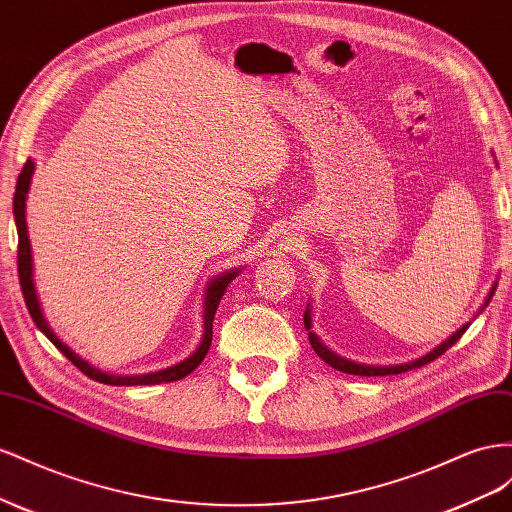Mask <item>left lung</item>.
I'll return each instance as SVG.
<instances>
[{
    "label": "left lung",
    "mask_w": 512,
    "mask_h": 512,
    "mask_svg": "<svg viewBox=\"0 0 512 512\" xmlns=\"http://www.w3.org/2000/svg\"><path fill=\"white\" fill-rule=\"evenodd\" d=\"M495 287H498V283H493V287H491V291H489V296H487V300H485V304H483V309L485 306L491 302V298H493V294H495ZM311 304L306 306V311H304V328L309 330V341H311V347L315 349V354L324 360L326 364H330L332 369H337V371H341V373H349V375H367V377H375V375H397V373H405V371H412V369H418V367H425V364H429V362H433L437 356H442L448 347H452L455 345L461 337H463V332L470 328V324H465V326H461L455 334H452V337H448L444 343H440L437 345L433 352H429L427 356H422V358H418V360H414V362H407V364H394V367H369V364H358V362H352V360H347V358H341V356H337L334 352H330V349L319 341V337L317 334L311 330L313 328V319H311Z\"/></svg>",
    "instance_id": "8db88e82"
}]
</instances>
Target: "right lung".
<instances>
[{
  "mask_svg": "<svg viewBox=\"0 0 512 512\" xmlns=\"http://www.w3.org/2000/svg\"><path fill=\"white\" fill-rule=\"evenodd\" d=\"M34 160L27 158V163L23 165V171L19 173V180H17V191H14V203H12V210H14V223H17V233H19V283H21V291H23V298L27 304V311L32 315L34 324L40 328V332L45 334V337L60 349V352L75 364V367L85 373L90 379H96L100 384H109V386H154V384H167V382H178V379L186 377L188 373H193L201 360L206 358L208 349L212 345V321H214V313L218 309V302H221L223 294L227 291V285L236 279L240 274V268L236 270H229L214 276V279L208 283L206 287V300H203V337L199 347L195 352L184 358L182 362L173 364V367H167L163 371H154V373H143V375H111L100 371L96 367H92L90 362H85L79 354L72 352V349L57 339V334L51 330L49 321L42 315L40 309V300L36 294V285H34V259H32V246H29V236H27V221H25V199H27V191H29V184H32V175H34Z\"/></svg>",
  "mask_w": 512,
  "mask_h": 512,
  "instance_id": "right-lung-1",
  "label": "right lung"
}]
</instances>
